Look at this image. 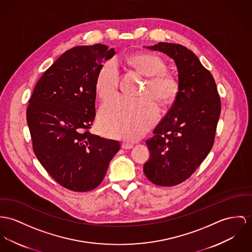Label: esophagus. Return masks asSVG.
<instances>
[{
    "label": "esophagus",
    "instance_id": "obj_1",
    "mask_svg": "<svg viewBox=\"0 0 252 252\" xmlns=\"http://www.w3.org/2000/svg\"><path fill=\"white\" fill-rule=\"evenodd\" d=\"M122 148L125 149V150H130V149L133 148V145L129 144V143H123L122 144Z\"/></svg>",
    "mask_w": 252,
    "mask_h": 252
}]
</instances>
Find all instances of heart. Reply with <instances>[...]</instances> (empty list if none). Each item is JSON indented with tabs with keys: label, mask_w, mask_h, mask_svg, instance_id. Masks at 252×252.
Here are the masks:
<instances>
[{
	"label": "heart",
	"mask_w": 252,
	"mask_h": 252,
	"mask_svg": "<svg viewBox=\"0 0 252 252\" xmlns=\"http://www.w3.org/2000/svg\"><path fill=\"white\" fill-rule=\"evenodd\" d=\"M138 73L148 78L141 98L116 97L100 108L98 127L109 137L136 140L144 135L159 118L155 99L162 104L172 102L178 93V81L168 73L165 61L150 53L135 54L127 59ZM119 70L114 60L107 61L97 73L96 90L102 99L112 97L119 85Z\"/></svg>",
	"instance_id": "b5f03b06"
}]
</instances>
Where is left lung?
I'll return each mask as SVG.
<instances>
[{
    "label": "left lung",
    "mask_w": 252,
    "mask_h": 252,
    "mask_svg": "<svg viewBox=\"0 0 252 252\" xmlns=\"http://www.w3.org/2000/svg\"><path fill=\"white\" fill-rule=\"evenodd\" d=\"M149 50L174 59L178 93L167 115L147 140L148 179L158 186H174L189 178L213 147L220 114V98L211 73L186 47L159 42Z\"/></svg>",
    "instance_id": "left-lung-1"
}]
</instances>
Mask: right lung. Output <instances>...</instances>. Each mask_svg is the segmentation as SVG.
Returning a JSON list of instances; mask_svg holds the SVG:
<instances>
[{
    "label": "right lung",
    "instance_id": "add662e5",
    "mask_svg": "<svg viewBox=\"0 0 252 252\" xmlns=\"http://www.w3.org/2000/svg\"><path fill=\"white\" fill-rule=\"evenodd\" d=\"M114 48L102 44L66 51L39 78L27 109L33 152L61 186L95 189L120 143L91 134L96 116V78Z\"/></svg>",
    "mask_w": 252,
    "mask_h": 252
}]
</instances>
